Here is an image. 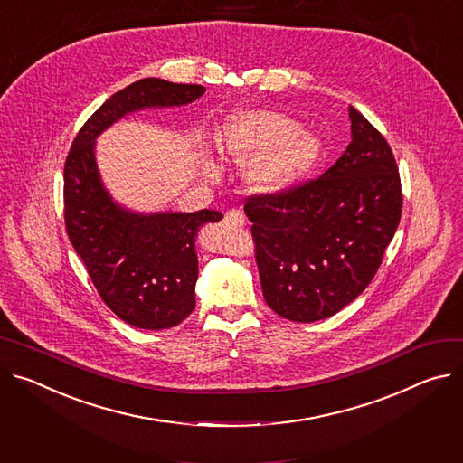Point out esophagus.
<instances>
[{"label": "esophagus", "instance_id": "obj_1", "mask_svg": "<svg viewBox=\"0 0 463 463\" xmlns=\"http://www.w3.org/2000/svg\"><path fill=\"white\" fill-rule=\"evenodd\" d=\"M223 223L231 225V227H243L245 220H243V214L240 213V210L231 208V210H227L225 216H223Z\"/></svg>", "mask_w": 463, "mask_h": 463}]
</instances>
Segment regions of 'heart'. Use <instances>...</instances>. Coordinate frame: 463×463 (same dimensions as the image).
I'll list each match as a JSON object with an SVG mask.
<instances>
[{"instance_id":"obj_1","label":"heart","mask_w":463,"mask_h":463,"mask_svg":"<svg viewBox=\"0 0 463 463\" xmlns=\"http://www.w3.org/2000/svg\"><path fill=\"white\" fill-rule=\"evenodd\" d=\"M280 112L253 110L232 118L223 155L234 164H247L245 183L257 194H279L296 184L319 158L321 142ZM203 172L218 177V165L203 160Z\"/></svg>"}]
</instances>
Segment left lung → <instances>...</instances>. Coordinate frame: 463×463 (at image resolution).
<instances>
[{
	"mask_svg": "<svg viewBox=\"0 0 463 463\" xmlns=\"http://www.w3.org/2000/svg\"><path fill=\"white\" fill-rule=\"evenodd\" d=\"M351 144L314 181L249 197L264 299L279 316L314 323L353 303L373 280L401 222L395 156L349 107Z\"/></svg>",
	"mask_w": 463,
	"mask_h": 463,
	"instance_id": "obj_1",
	"label": "left lung"
}]
</instances>
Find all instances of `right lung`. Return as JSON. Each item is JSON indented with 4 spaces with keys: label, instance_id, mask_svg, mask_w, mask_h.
Here are the masks:
<instances>
[{
    "label": "right lung",
    "instance_id": "add662e5",
    "mask_svg": "<svg viewBox=\"0 0 463 463\" xmlns=\"http://www.w3.org/2000/svg\"><path fill=\"white\" fill-rule=\"evenodd\" d=\"M204 94L201 85L140 79L110 96L77 133L64 164V220L70 241L105 301L125 323L170 328L195 308V236L223 218L199 213H137L112 199L98 162L96 138L112 123L144 109L183 107Z\"/></svg>",
    "mask_w": 463,
    "mask_h": 463
}]
</instances>
